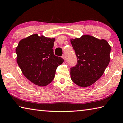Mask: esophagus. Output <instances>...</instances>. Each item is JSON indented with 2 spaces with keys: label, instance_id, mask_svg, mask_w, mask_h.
Wrapping results in <instances>:
<instances>
[{
  "label": "esophagus",
  "instance_id": "1",
  "mask_svg": "<svg viewBox=\"0 0 123 123\" xmlns=\"http://www.w3.org/2000/svg\"><path fill=\"white\" fill-rule=\"evenodd\" d=\"M62 58H63V59H64V62H66V61H67L66 57V56H65V55H63V56H62Z\"/></svg>",
  "mask_w": 123,
  "mask_h": 123
}]
</instances>
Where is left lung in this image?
Segmentation results:
<instances>
[{
    "label": "left lung",
    "instance_id": "8db88e82",
    "mask_svg": "<svg viewBox=\"0 0 123 123\" xmlns=\"http://www.w3.org/2000/svg\"><path fill=\"white\" fill-rule=\"evenodd\" d=\"M78 62L70 68L73 82L82 87L90 86L103 75L110 61L111 46L105 39L90 35L70 39Z\"/></svg>",
    "mask_w": 123,
    "mask_h": 123
}]
</instances>
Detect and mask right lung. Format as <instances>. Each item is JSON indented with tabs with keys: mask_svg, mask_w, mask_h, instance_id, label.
Returning <instances> with one entry per match:
<instances>
[{
	"mask_svg": "<svg viewBox=\"0 0 123 123\" xmlns=\"http://www.w3.org/2000/svg\"><path fill=\"white\" fill-rule=\"evenodd\" d=\"M55 38L34 34L21 39L16 47L17 62L23 74L38 86L53 80L57 67L64 60L54 55Z\"/></svg>",
	"mask_w": 123,
	"mask_h": 123,
	"instance_id": "obj_1",
	"label": "right lung"
}]
</instances>
